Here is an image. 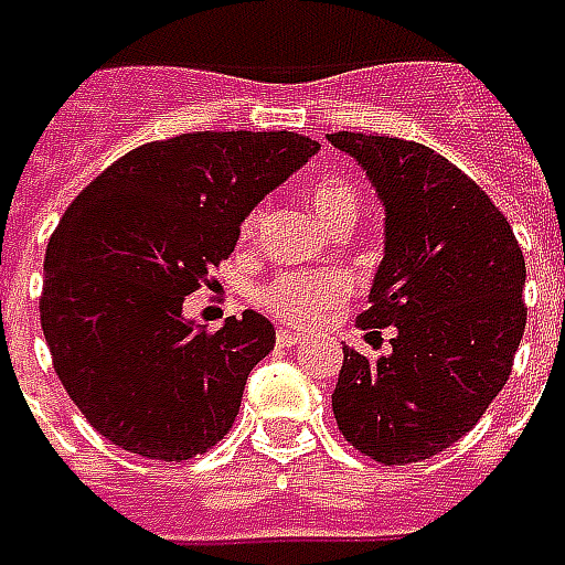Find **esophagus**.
<instances>
[{"instance_id":"obj_1","label":"esophagus","mask_w":565,"mask_h":565,"mask_svg":"<svg viewBox=\"0 0 565 565\" xmlns=\"http://www.w3.org/2000/svg\"><path fill=\"white\" fill-rule=\"evenodd\" d=\"M275 341H278V347H294L302 341V335L294 332V329H278V332H275Z\"/></svg>"}]
</instances>
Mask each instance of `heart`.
<instances>
[{"mask_svg":"<svg viewBox=\"0 0 565 565\" xmlns=\"http://www.w3.org/2000/svg\"><path fill=\"white\" fill-rule=\"evenodd\" d=\"M308 200L315 212L323 218L326 227H350L356 221L362 200H359L356 185L344 177H323L317 179ZM266 212L263 206L250 209L245 221H242V236L254 239L263 227ZM353 284L344 271L338 269H317V271H278L275 278L263 284L257 290V302L263 311H269L271 317H278L290 326H311L317 320H323L335 311L338 305L350 299Z\"/></svg>","mask_w":565,"mask_h":565,"instance_id":"b5f03b06","label":"heart"}]
</instances>
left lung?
Listing matches in <instances>:
<instances>
[{
  "label": "left lung",
  "instance_id": "left-lung-1",
  "mask_svg": "<svg viewBox=\"0 0 565 565\" xmlns=\"http://www.w3.org/2000/svg\"><path fill=\"white\" fill-rule=\"evenodd\" d=\"M386 206V254L359 329H386V356L344 347L332 411L347 443L380 463H416L482 419L527 326L524 254L473 179L428 146L329 134Z\"/></svg>",
  "mask_w": 565,
  "mask_h": 565
}]
</instances>
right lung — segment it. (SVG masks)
Returning <instances> with one entry per match:
<instances>
[{
	"mask_svg": "<svg viewBox=\"0 0 565 565\" xmlns=\"http://www.w3.org/2000/svg\"><path fill=\"white\" fill-rule=\"evenodd\" d=\"M317 149L294 131L179 134L122 154L65 209L44 260L41 329L62 386L102 437L188 461L230 431L275 329L245 311L209 332L182 317V299Z\"/></svg>",
	"mask_w": 565,
	"mask_h": 565,
	"instance_id": "add662e5",
	"label": "right lung"
}]
</instances>
